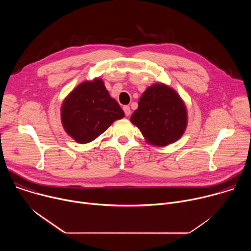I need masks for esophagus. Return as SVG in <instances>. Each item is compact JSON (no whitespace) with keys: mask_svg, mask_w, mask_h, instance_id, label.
<instances>
[{"mask_svg":"<svg viewBox=\"0 0 251 251\" xmlns=\"http://www.w3.org/2000/svg\"><path fill=\"white\" fill-rule=\"evenodd\" d=\"M123 110H124V113H125V115L126 116H129L130 114H131V109H130V107L129 106H124L123 107Z\"/></svg>","mask_w":251,"mask_h":251,"instance_id":"34e87169","label":"esophagus"}]
</instances>
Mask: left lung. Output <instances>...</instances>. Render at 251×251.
<instances>
[{
  "mask_svg": "<svg viewBox=\"0 0 251 251\" xmlns=\"http://www.w3.org/2000/svg\"><path fill=\"white\" fill-rule=\"evenodd\" d=\"M187 110L177 93L165 84L146 89L130 120L146 140L156 146H167L180 139L187 127Z\"/></svg>",
  "mask_w": 251,
  "mask_h": 251,
  "instance_id": "left-lung-1",
  "label": "left lung"
}]
</instances>
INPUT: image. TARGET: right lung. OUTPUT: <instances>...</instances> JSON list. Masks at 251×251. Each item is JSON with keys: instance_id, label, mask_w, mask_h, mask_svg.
Segmentation results:
<instances>
[{"instance_id": "obj_1", "label": "right lung", "mask_w": 251, "mask_h": 251, "mask_svg": "<svg viewBox=\"0 0 251 251\" xmlns=\"http://www.w3.org/2000/svg\"><path fill=\"white\" fill-rule=\"evenodd\" d=\"M124 117L101 79L84 81L65 98L61 107L64 130L80 144L96 139L115 120Z\"/></svg>"}]
</instances>
